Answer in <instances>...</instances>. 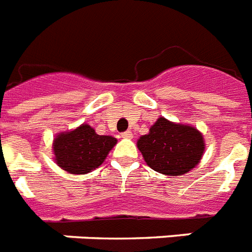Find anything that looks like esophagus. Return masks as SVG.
I'll use <instances>...</instances> for the list:
<instances>
[{
    "label": "esophagus",
    "mask_w": 252,
    "mask_h": 252,
    "mask_svg": "<svg viewBox=\"0 0 252 252\" xmlns=\"http://www.w3.org/2000/svg\"><path fill=\"white\" fill-rule=\"evenodd\" d=\"M121 136L125 139H132V132L131 131H125L121 134Z\"/></svg>",
    "instance_id": "34e87169"
}]
</instances>
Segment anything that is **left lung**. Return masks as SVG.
<instances>
[{"label": "left lung", "instance_id": "8db88e82", "mask_svg": "<svg viewBox=\"0 0 252 252\" xmlns=\"http://www.w3.org/2000/svg\"><path fill=\"white\" fill-rule=\"evenodd\" d=\"M147 165L165 176H183L200 162L206 142L198 128L158 118L136 142Z\"/></svg>", "mask_w": 252, "mask_h": 252}]
</instances>
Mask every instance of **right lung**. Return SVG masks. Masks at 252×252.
Returning a JSON list of instances; mask_svg holds the SVG:
<instances>
[{
    "instance_id": "right-lung-1",
    "label": "right lung",
    "mask_w": 252,
    "mask_h": 252,
    "mask_svg": "<svg viewBox=\"0 0 252 252\" xmlns=\"http://www.w3.org/2000/svg\"><path fill=\"white\" fill-rule=\"evenodd\" d=\"M117 139L98 135L90 125L82 124L70 131L58 132L53 139L56 164L70 174H87L105 161Z\"/></svg>"
}]
</instances>
